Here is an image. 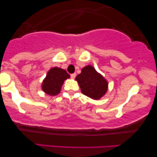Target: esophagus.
<instances>
[{
    "label": "esophagus",
    "mask_w": 157,
    "mask_h": 157,
    "mask_svg": "<svg viewBox=\"0 0 157 157\" xmlns=\"http://www.w3.org/2000/svg\"><path fill=\"white\" fill-rule=\"evenodd\" d=\"M76 74H71V78H76Z\"/></svg>",
    "instance_id": "1"
}]
</instances>
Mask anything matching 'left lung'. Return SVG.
Segmentation results:
<instances>
[{"mask_svg": "<svg viewBox=\"0 0 157 157\" xmlns=\"http://www.w3.org/2000/svg\"><path fill=\"white\" fill-rule=\"evenodd\" d=\"M76 81L82 94L94 100H99L108 91V81L91 65L86 66L81 69V74L76 77Z\"/></svg>", "mask_w": 157, "mask_h": 157, "instance_id": "1", "label": "left lung"}]
</instances>
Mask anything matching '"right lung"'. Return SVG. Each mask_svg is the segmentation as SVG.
<instances>
[{"label":"right lung","mask_w":157,"mask_h":157,"mask_svg":"<svg viewBox=\"0 0 157 157\" xmlns=\"http://www.w3.org/2000/svg\"><path fill=\"white\" fill-rule=\"evenodd\" d=\"M70 78V75L64 69L59 67L51 68L43 81L41 89L49 96H56L61 92L64 81Z\"/></svg>","instance_id":"add662e5"}]
</instances>
